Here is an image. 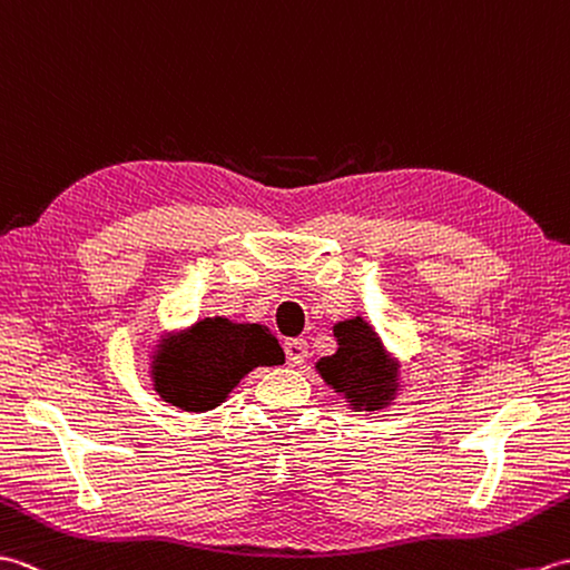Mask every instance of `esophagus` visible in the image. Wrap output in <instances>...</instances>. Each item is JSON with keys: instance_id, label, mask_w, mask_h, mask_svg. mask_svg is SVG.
I'll return each instance as SVG.
<instances>
[{"instance_id": "1", "label": "esophagus", "mask_w": 570, "mask_h": 570, "mask_svg": "<svg viewBox=\"0 0 570 570\" xmlns=\"http://www.w3.org/2000/svg\"><path fill=\"white\" fill-rule=\"evenodd\" d=\"M285 358L287 365H302L309 358V344L305 338H289L285 341Z\"/></svg>"}]
</instances>
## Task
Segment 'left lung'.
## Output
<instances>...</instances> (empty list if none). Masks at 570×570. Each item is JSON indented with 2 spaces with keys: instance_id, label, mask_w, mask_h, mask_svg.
I'll use <instances>...</instances> for the list:
<instances>
[{
  "instance_id": "left-lung-1",
  "label": "left lung",
  "mask_w": 570,
  "mask_h": 570,
  "mask_svg": "<svg viewBox=\"0 0 570 570\" xmlns=\"http://www.w3.org/2000/svg\"><path fill=\"white\" fill-rule=\"evenodd\" d=\"M336 351L324 356L317 368L322 381L353 412H383L402 390L400 361L385 348L381 334L365 317H348L332 326Z\"/></svg>"
}]
</instances>
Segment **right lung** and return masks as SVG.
Masks as SVG:
<instances>
[{
    "mask_svg": "<svg viewBox=\"0 0 570 570\" xmlns=\"http://www.w3.org/2000/svg\"><path fill=\"white\" fill-rule=\"evenodd\" d=\"M285 363L268 326L202 317L160 334L148 351L150 385L163 402L185 412L217 410L256 368Z\"/></svg>",
    "mask_w": 570,
    "mask_h": 570,
    "instance_id": "right-lung-1",
    "label": "right lung"
}]
</instances>
